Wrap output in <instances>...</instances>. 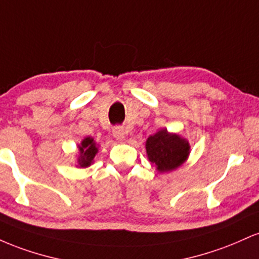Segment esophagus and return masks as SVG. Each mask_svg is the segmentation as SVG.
Listing matches in <instances>:
<instances>
[{
	"mask_svg": "<svg viewBox=\"0 0 259 259\" xmlns=\"http://www.w3.org/2000/svg\"><path fill=\"white\" fill-rule=\"evenodd\" d=\"M113 136L119 141H123L125 139V132L121 126H114L113 127Z\"/></svg>",
	"mask_w": 259,
	"mask_h": 259,
	"instance_id": "34e87169",
	"label": "esophagus"
}]
</instances>
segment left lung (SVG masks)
<instances>
[{"instance_id":"left-lung-1","label":"left lung","mask_w":259,"mask_h":259,"mask_svg":"<svg viewBox=\"0 0 259 259\" xmlns=\"http://www.w3.org/2000/svg\"><path fill=\"white\" fill-rule=\"evenodd\" d=\"M189 150V142L165 129L150 136L146 141L148 159L159 171L173 170L183 164Z\"/></svg>"}]
</instances>
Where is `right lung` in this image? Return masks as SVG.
<instances>
[{"mask_svg": "<svg viewBox=\"0 0 259 259\" xmlns=\"http://www.w3.org/2000/svg\"><path fill=\"white\" fill-rule=\"evenodd\" d=\"M80 150V157L78 159L80 167H89L92 163V159L95 158L97 153L96 144L94 142V139L86 138L84 141L81 142V146H79Z\"/></svg>", "mask_w": 259, "mask_h": 259, "instance_id": "obj_1", "label": "right lung"}]
</instances>
